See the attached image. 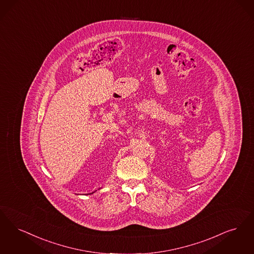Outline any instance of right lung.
I'll return each mask as SVG.
<instances>
[{"instance_id":"1","label":"right lung","mask_w":254,"mask_h":254,"mask_svg":"<svg viewBox=\"0 0 254 254\" xmlns=\"http://www.w3.org/2000/svg\"><path fill=\"white\" fill-rule=\"evenodd\" d=\"M92 193H93V192H92Z\"/></svg>"}]
</instances>
